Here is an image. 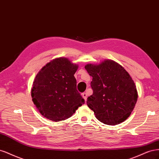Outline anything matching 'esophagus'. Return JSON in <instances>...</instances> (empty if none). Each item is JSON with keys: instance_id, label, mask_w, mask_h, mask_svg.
I'll use <instances>...</instances> for the list:
<instances>
[{"instance_id": "1", "label": "esophagus", "mask_w": 159, "mask_h": 159, "mask_svg": "<svg viewBox=\"0 0 159 159\" xmlns=\"http://www.w3.org/2000/svg\"><path fill=\"white\" fill-rule=\"evenodd\" d=\"M82 96H83V98L84 99L85 101H86V99H87V94L86 93H83V94H82Z\"/></svg>"}]
</instances>
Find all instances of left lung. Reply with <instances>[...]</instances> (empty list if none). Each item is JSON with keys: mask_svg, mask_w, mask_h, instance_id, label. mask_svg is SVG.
<instances>
[{"mask_svg": "<svg viewBox=\"0 0 159 159\" xmlns=\"http://www.w3.org/2000/svg\"><path fill=\"white\" fill-rule=\"evenodd\" d=\"M85 69L93 77V94L87 98L96 119L106 125L121 124L131 115L138 98L134 80L119 63L106 59L99 64H87Z\"/></svg>", "mask_w": 159, "mask_h": 159, "instance_id": "left-lung-1", "label": "left lung"}]
</instances>
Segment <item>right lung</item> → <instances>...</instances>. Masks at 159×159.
Instances as JSON below:
<instances>
[{
	"label": "right lung",
	"instance_id": "add662e5",
	"mask_svg": "<svg viewBox=\"0 0 159 159\" xmlns=\"http://www.w3.org/2000/svg\"><path fill=\"white\" fill-rule=\"evenodd\" d=\"M79 66L66 57L55 58L40 69L33 82L34 104L43 117L55 121L73 116L84 103L76 90L75 73Z\"/></svg>",
	"mask_w": 159,
	"mask_h": 159
}]
</instances>
